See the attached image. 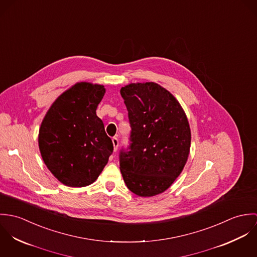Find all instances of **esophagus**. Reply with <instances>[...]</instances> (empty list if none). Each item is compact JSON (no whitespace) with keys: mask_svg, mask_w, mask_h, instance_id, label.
<instances>
[{"mask_svg":"<svg viewBox=\"0 0 257 257\" xmlns=\"http://www.w3.org/2000/svg\"><path fill=\"white\" fill-rule=\"evenodd\" d=\"M111 142H112V145H113V150L116 151L117 147H118V140H117V138H112Z\"/></svg>","mask_w":257,"mask_h":257,"instance_id":"34e87169","label":"esophagus"}]
</instances>
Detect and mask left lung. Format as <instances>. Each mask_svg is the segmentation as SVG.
<instances>
[{
  "label": "left lung",
  "mask_w": 257,
  "mask_h": 257,
  "mask_svg": "<svg viewBox=\"0 0 257 257\" xmlns=\"http://www.w3.org/2000/svg\"><path fill=\"white\" fill-rule=\"evenodd\" d=\"M120 95L132 128L118 155L123 181L138 196H155L171 186L188 159L187 116L173 95L153 82L130 84Z\"/></svg>",
  "instance_id": "1"
}]
</instances>
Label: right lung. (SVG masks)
Segmentation results:
<instances>
[{"mask_svg": "<svg viewBox=\"0 0 257 257\" xmlns=\"http://www.w3.org/2000/svg\"><path fill=\"white\" fill-rule=\"evenodd\" d=\"M104 95L102 85L78 83L57 98L41 122L38 145L42 159L66 186L93 183L112 153L111 140L96 114Z\"/></svg>", "mask_w": 257, "mask_h": 257, "instance_id": "obj_1", "label": "right lung"}]
</instances>
